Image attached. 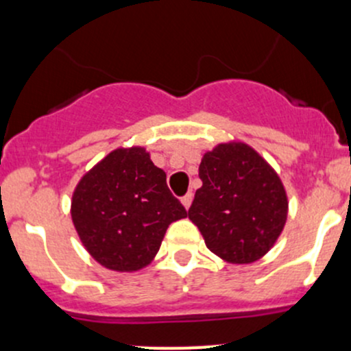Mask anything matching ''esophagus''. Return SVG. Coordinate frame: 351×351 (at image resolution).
<instances>
[{
  "label": "esophagus",
  "mask_w": 351,
  "mask_h": 351,
  "mask_svg": "<svg viewBox=\"0 0 351 351\" xmlns=\"http://www.w3.org/2000/svg\"><path fill=\"white\" fill-rule=\"evenodd\" d=\"M180 201H182L184 208H186V209H189L191 202H193V193H187V194H184V196L180 197Z\"/></svg>",
  "instance_id": "34e87169"
}]
</instances>
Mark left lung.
<instances>
[{
    "mask_svg": "<svg viewBox=\"0 0 351 351\" xmlns=\"http://www.w3.org/2000/svg\"><path fill=\"white\" fill-rule=\"evenodd\" d=\"M199 177L187 215L206 247L231 263L265 255L287 219V196L276 171L252 147L221 143L204 154Z\"/></svg>",
    "mask_w": 351,
    "mask_h": 351,
    "instance_id": "1",
    "label": "left lung"
}]
</instances>
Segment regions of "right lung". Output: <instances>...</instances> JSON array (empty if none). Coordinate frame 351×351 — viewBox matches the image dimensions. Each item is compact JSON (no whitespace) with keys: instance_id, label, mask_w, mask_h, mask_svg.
<instances>
[{"instance_id":"1","label":"right lung","mask_w":351,"mask_h":351,"mask_svg":"<svg viewBox=\"0 0 351 351\" xmlns=\"http://www.w3.org/2000/svg\"><path fill=\"white\" fill-rule=\"evenodd\" d=\"M72 221L101 265L132 272L149 265L172 221L187 211L142 147L118 149L77 184Z\"/></svg>"}]
</instances>
